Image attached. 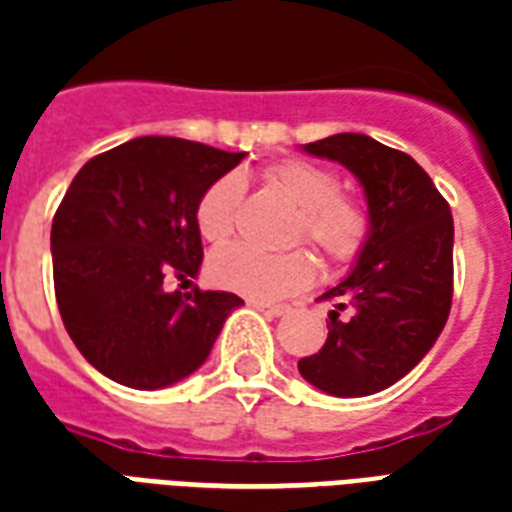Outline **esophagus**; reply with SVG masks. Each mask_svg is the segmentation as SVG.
Instances as JSON below:
<instances>
[{"mask_svg":"<svg viewBox=\"0 0 512 512\" xmlns=\"http://www.w3.org/2000/svg\"><path fill=\"white\" fill-rule=\"evenodd\" d=\"M249 305H252V308H257V311L268 313V316H284V313H287V308H284V305H265V303H257V300H249Z\"/></svg>","mask_w":512,"mask_h":512,"instance_id":"34e87169","label":"esophagus"}]
</instances>
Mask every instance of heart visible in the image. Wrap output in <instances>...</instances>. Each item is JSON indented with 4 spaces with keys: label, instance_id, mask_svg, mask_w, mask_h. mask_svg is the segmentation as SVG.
Listing matches in <instances>:
<instances>
[{
    "label": "heart",
    "instance_id": "1",
    "mask_svg": "<svg viewBox=\"0 0 512 512\" xmlns=\"http://www.w3.org/2000/svg\"><path fill=\"white\" fill-rule=\"evenodd\" d=\"M265 180L300 207L297 236L319 247L329 260H348L361 249L369 233L364 207L340 193L332 170L305 159H281L265 170ZM244 180L225 172L204 188L196 201V225L209 244H223L239 223ZM209 276L217 287L244 295L257 303H273L305 289L313 279L308 252L268 255L249 244H231L212 255Z\"/></svg>",
    "mask_w": 512,
    "mask_h": 512
}]
</instances>
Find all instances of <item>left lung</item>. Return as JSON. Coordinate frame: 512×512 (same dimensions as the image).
<instances>
[{
	"label": "left lung",
	"instance_id": "1",
	"mask_svg": "<svg viewBox=\"0 0 512 512\" xmlns=\"http://www.w3.org/2000/svg\"><path fill=\"white\" fill-rule=\"evenodd\" d=\"M303 151L361 183L369 233L348 276L321 295L335 300L327 342L297 369L329 396H372L412 372L449 319L452 212L412 156L369 135L340 132Z\"/></svg>",
	"mask_w": 512,
	"mask_h": 512
}]
</instances>
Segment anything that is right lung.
Masks as SVG:
<instances>
[{
	"instance_id": "add662e5",
	"label": "right lung",
	"mask_w": 512,
	"mask_h": 512,
	"mask_svg": "<svg viewBox=\"0 0 512 512\" xmlns=\"http://www.w3.org/2000/svg\"><path fill=\"white\" fill-rule=\"evenodd\" d=\"M247 154L183 138L127 140L95 156L52 217L50 249L60 319L100 374L124 388L185 380L244 300L231 292H170L199 276L196 201Z\"/></svg>"
}]
</instances>
